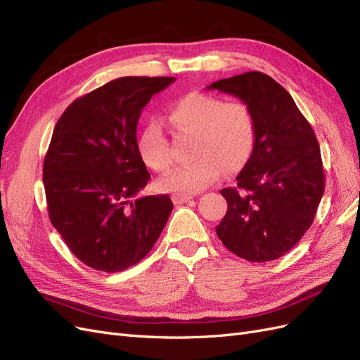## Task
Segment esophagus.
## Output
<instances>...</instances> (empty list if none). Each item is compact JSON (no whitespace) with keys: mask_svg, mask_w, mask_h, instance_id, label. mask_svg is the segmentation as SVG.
<instances>
[{"mask_svg":"<svg viewBox=\"0 0 360 360\" xmlns=\"http://www.w3.org/2000/svg\"><path fill=\"white\" fill-rule=\"evenodd\" d=\"M193 198L192 193H174L172 195V201L176 204H183V202H188Z\"/></svg>","mask_w":360,"mask_h":360,"instance_id":"esophagus-1","label":"esophagus"}]
</instances>
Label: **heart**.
I'll list each match as a JSON object with an SVG mask.
<instances>
[{
  "mask_svg": "<svg viewBox=\"0 0 360 360\" xmlns=\"http://www.w3.org/2000/svg\"><path fill=\"white\" fill-rule=\"evenodd\" d=\"M169 122L180 135H193L192 158L159 180L169 192H198L222 176L246 165L255 147V118L242 101L225 102L212 94L189 93L169 110ZM138 151L146 165L165 172L172 165L171 143L162 124L151 120L138 138Z\"/></svg>",
  "mask_w": 360,
  "mask_h": 360,
  "instance_id": "obj_1",
  "label": "heart"
}]
</instances>
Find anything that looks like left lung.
<instances>
[{
	"label": "left lung",
	"instance_id": "8db88e82",
	"mask_svg": "<svg viewBox=\"0 0 360 360\" xmlns=\"http://www.w3.org/2000/svg\"><path fill=\"white\" fill-rule=\"evenodd\" d=\"M209 89L245 102L257 127L237 186L221 191L228 210L216 234L237 257L274 261L300 242L317 213L324 192L319 141L290 93L266 73L246 72Z\"/></svg>",
	"mask_w": 360,
	"mask_h": 360
}]
</instances>
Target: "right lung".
<instances>
[{"label":"right lung","instance_id":"obj_1","mask_svg":"<svg viewBox=\"0 0 360 360\" xmlns=\"http://www.w3.org/2000/svg\"><path fill=\"white\" fill-rule=\"evenodd\" d=\"M174 81L114 79L73 101L53 129L43 162L49 219L89 267L112 274L135 266L168 221V195L130 198L150 180L136 143L139 115Z\"/></svg>","mask_w":360,"mask_h":360}]
</instances>
